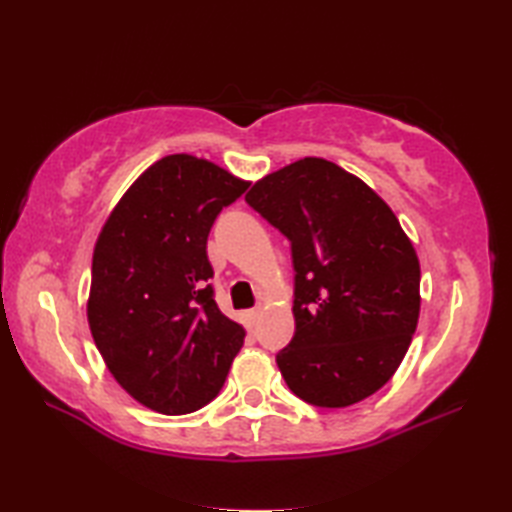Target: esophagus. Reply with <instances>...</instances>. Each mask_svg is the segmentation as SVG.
<instances>
[{"label": "esophagus", "instance_id": "1", "mask_svg": "<svg viewBox=\"0 0 512 512\" xmlns=\"http://www.w3.org/2000/svg\"><path fill=\"white\" fill-rule=\"evenodd\" d=\"M259 319H262V306L250 310V325H257Z\"/></svg>", "mask_w": 512, "mask_h": 512}]
</instances>
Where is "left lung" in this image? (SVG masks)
I'll use <instances>...</instances> for the list:
<instances>
[{"label": "left lung", "mask_w": 512, "mask_h": 512, "mask_svg": "<svg viewBox=\"0 0 512 512\" xmlns=\"http://www.w3.org/2000/svg\"><path fill=\"white\" fill-rule=\"evenodd\" d=\"M248 206L288 237L295 336L277 354L314 407L376 394L405 358L420 314V264L394 211L352 173L303 158L253 184Z\"/></svg>", "instance_id": "1"}]
</instances>
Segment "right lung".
<instances>
[{"label": "right lung", "mask_w": 512, "mask_h": 512, "mask_svg": "<svg viewBox=\"0 0 512 512\" xmlns=\"http://www.w3.org/2000/svg\"><path fill=\"white\" fill-rule=\"evenodd\" d=\"M248 189L209 160L151 165L96 239L88 321L116 383L140 405L182 416L211 402L244 345L220 312L206 255L215 217Z\"/></svg>", "instance_id": "add662e5"}]
</instances>
